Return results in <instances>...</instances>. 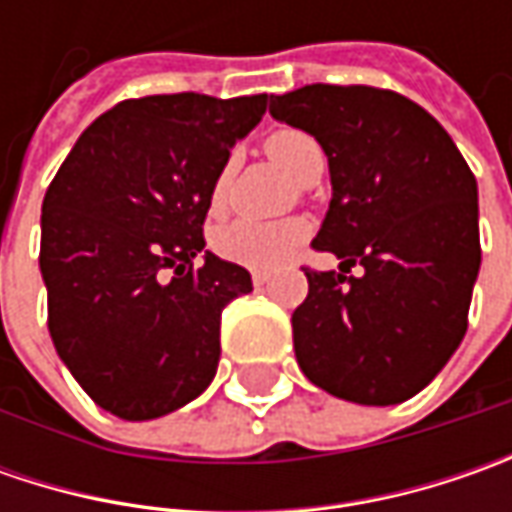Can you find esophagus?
<instances>
[{
    "label": "esophagus",
    "mask_w": 512,
    "mask_h": 512,
    "mask_svg": "<svg viewBox=\"0 0 512 512\" xmlns=\"http://www.w3.org/2000/svg\"><path fill=\"white\" fill-rule=\"evenodd\" d=\"M250 279H253V285L256 287H265L273 276H270L267 270H253V276H250Z\"/></svg>",
    "instance_id": "esophagus-1"
}]
</instances>
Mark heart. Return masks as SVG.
I'll list each match as a JSON object with an SVG mask.
<instances>
[{
    "label": "heart",
    "mask_w": 512,
    "mask_h": 512,
    "mask_svg": "<svg viewBox=\"0 0 512 512\" xmlns=\"http://www.w3.org/2000/svg\"><path fill=\"white\" fill-rule=\"evenodd\" d=\"M265 150L276 165H282L296 182H305V185L319 179V173L325 168V153L319 148V142L305 130H276L265 139ZM227 176H230V170L222 168L210 185V210L213 213H219L225 207ZM305 239L307 225L302 219H282V222L236 219L213 233V247L225 262H233V265L247 267V270H276L285 265Z\"/></svg>",
    "instance_id": "obj_1"
}]
</instances>
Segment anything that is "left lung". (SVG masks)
<instances>
[{"mask_svg": "<svg viewBox=\"0 0 512 512\" xmlns=\"http://www.w3.org/2000/svg\"><path fill=\"white\" fill-rule=\"evenodd\" d=\"M270 116L325 150L333 199L313 247L342 259L339 273L305 270L296 362L344 402H407L467 330L482 265L476 176L450 133L393 90L305 85L270 96ZM353 264L359 280L343 276Z\"/></svg>", "mask_w": 512, "mask_h": 512, "instance_id": "left-lung-1", "label": "left lung"}]
</instances>
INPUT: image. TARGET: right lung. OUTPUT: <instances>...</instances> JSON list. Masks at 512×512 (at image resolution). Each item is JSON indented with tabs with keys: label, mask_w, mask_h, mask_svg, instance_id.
Returning <instances> with one entry per match:
<instances>
[{
	"label": "right lung",
	"mask_w": 512,
	"mask_h": 512,
	"mask_svg": "<svg viewBox=\"0 0 512 512\" xmlns=\"http://www.w3.org/2000/svg\"><path fill=\"white\" fill-rule=\"evenodd\" d=\"M267 93L125 99L90 125L42 202L39 270L59 359L93 402L148 422L216 376L222 310L250 293L245 267L203 265L210 185L262 122Z\"/></svg>",
	"instance_id": "1"
}]
</instances>
